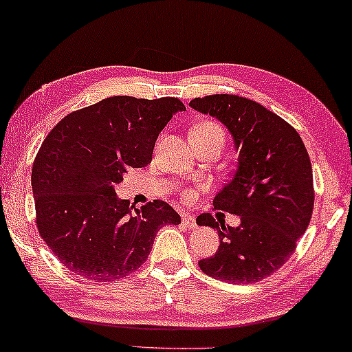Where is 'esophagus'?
<instances>
[{
    "instance_id": "34e87169",
    "label": "esophagus",
    "mask_w": 352,
    "mask_h": 352,
    "mask_svg": "<svg viewBox=\"0 0 352 352\" xmlns=\"http://www.w3.org/2000/svg\"><path fill=\"white\" fill-rule=\"evenodd\" d=\"M182 224L186 226V228H189V229H194L195 226H197V223H195V218L192 214H187V213H182Z\"/></svg>"
}]
</instances>
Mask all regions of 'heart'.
I'll return each instance as SVG.
<instances>
[{
  "label": "heart",
  "instance_id": "b5f03b06",
  "mask_svg": "<svg viewBox=\"0 0 352 352\" xmlns=\"http://www.w3.org/2000/svg\"><path fill=\"white\" fill-rule=\"evenodd\" d=\"M192 134H199L201 138H216L219 139V141L224 142V138H226V131L224 128L221 126L219 123H214V122H205V123H200L199 126H195L194 131ZM194 194L192 192H187L186 194V199H192Z\"/></svg>",
  "mask_w": 352,
  "mask_h": 352
}]
</instances>
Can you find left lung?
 Returning a JSON list of instances; mask_svg holds the SVG:
<instances>
[{"label":"left lung","instance_id":"left-lung-1","mask_svg":"<svg viewBox=\"0 0 352 352\" xmlns=\"http://www.w3.org/2000/svg\"><path fill=\"white\" fill-rule=\"evenodd\" d=\"M189 105L219 120L239 151L237 170L213 206L240 216V226L226 228L210 213L200 214L197 224L218 230L219 248L199 266L223 282L263 280L288 261L309 226L314 208L309 153L292 124L252 99L213 94Z\"/></svg>","mask_w":352,"mask_h":352}]
</instances>
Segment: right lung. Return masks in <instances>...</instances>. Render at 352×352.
I'll list each match as a JSON object with an SVG mask.
<instances>
[{"label":"right lung","mask_w":352,"mask_h":352,"mask_svg":"<svg viewBox=\"0 0 352 352\" xmlns=\"http://www.w3.org/2000/svg\"><path fill=\"white\" fill-rule=\"evenodd\" d=\"M176 98L113 96L75 110L51 129L32 168L36 228L57 259L94 282L126 277L142 266L158 230L179 224L166 201L134 210L115 186L131 168L151 163Z\"/></svg>","instance_id":"add662e5"}]
</instances>
